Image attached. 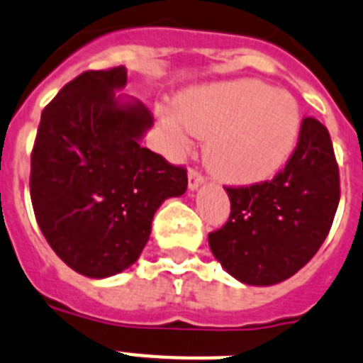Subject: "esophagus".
<instances>
[{
    "instance_id": "34e87169",
    "label": "esophagus",
    "mask_w": 363,
    "mask_h": 363,
    "mask_svg": "<svg viewBox=\"0 0 363 363\" xmlns=\"http://www.w3.org/2000/svg\"><path fill=\"white\" fill-rule=\"evenodd\" d=\"M204 182V175L199 172V169L191 168L190 172H188V186H190V190H195L197 186L203 184Z\"/></svg>"
}]
</instances>
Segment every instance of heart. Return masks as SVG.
Instances as JSON below:
<instances>
[{
	"label": "heart",
	"instance_id": "1",
	"mask_svg": "<svg viewBox=\"0 0 363 363\" xmlns=\"http://www.w3.org/2000/svg\"><path fill=\"white\" fill-rule=\"evenodd\" d=\"M159 115L177 150L188 144L184 128L208 138V168L232 184L274 175L291 157L301 124L292 94L254 80L199 87L179 99L177 115L169 109Z\"/></svg>",
	"mask_w": 363,
	"mask_h": 363
}]
</instances>
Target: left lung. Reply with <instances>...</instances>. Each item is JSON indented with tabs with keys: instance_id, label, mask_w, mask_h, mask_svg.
I'll return each mask as SVG.
<instances>
[{
	"instance_id": "left-lung-1",
	"label": "left lung",
	"mask_w": 363,
	"mask_h": 363,
	"mask_svg": "<svg viewBox=\"0 0 363 363\" xmlns=\"http://www.w3.org/2000/svg\"><path fill=\"white\" fill-rule=\"evenodd\" d=\"M230 217L208 234L213 256L248 285H274L320 250L340 203V169L327 128L305 116L298 144L274 179L225 186Z\"/></svg>"
}]
</instances>
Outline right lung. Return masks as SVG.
<instances>
[{
  "label": "right lung",
  "instance_id": "1",
  "mask_svg": "<svg viewBox=\"0 0 363 363\" xmlns=\"http://www.w3.org/2000/svg\"><path fill=\"white\" fill-rule=\"evenodd\" d=\"M125 67L86 71L42 111L30 153V201L56 256L89 277L118 274L146 247L151 220L186 191L184 166L138 144L153 124L144 104H118Z\"/></svg>",
  "mask_w": 363,
  "mask_h": 363
}]
</instances>
